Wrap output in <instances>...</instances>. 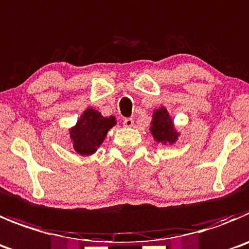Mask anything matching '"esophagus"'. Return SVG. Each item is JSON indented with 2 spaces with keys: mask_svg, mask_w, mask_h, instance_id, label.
<instances>
[{
  "mask_svg": "<svg viewBox=\"0 0 249 249\" xmlns=\"http://www.w3.org/2000/svg\"><path fill=\"white\" fill-rule=\"evenodd\" d=\"M133 123H134L133 118L127 117V118H124V120H123V126H124V127H132V126H133Z\"/></svg>",
  "mask_w": 249,
  "mask_h": 249,
  "instance_id": "1",
  "label": "esophagus"
}]
</instances>
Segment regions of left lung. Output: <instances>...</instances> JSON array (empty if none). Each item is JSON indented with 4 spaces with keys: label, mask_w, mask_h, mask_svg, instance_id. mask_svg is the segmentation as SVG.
<instances>
[{
    "label": "left lung",
    "mask_w": 249,
    "mask_h": 249,
    "mask_svg": "<svg viewBox=\"0 0 249 249\" xmlns=\"http://www.w3.org/2000/svg\"><path fill=\"white\" fill-rule=\"evenodd\" d=\"M150 124H152L150 133L157 142H160L163 144H166V143L173 144L177 142L179 133L174 128V123L165 107H159L158 109H154Z\"/></svg>",
    "instance_id": "8db88e82"
}]
</instances>
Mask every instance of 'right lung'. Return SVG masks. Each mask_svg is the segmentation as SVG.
I'll return each instance as SVG.
<instances>
[{"label":"right lung","instance_id":"right-lung-1","mask_svg":"<svg viewBox=\"0 0 249 249\" xmlns=\"http://www.w3.org/2000/svg\"><path fill=\"white\" fill-rule=\"evenodd\" d=\"M115 124V116L104 117L96 109L86 108L76 124L69 129L75 152L80 156L93 154L105 141L107 132Z\"/></svg>","mask_w":249,"mask_h":249}]
</instances>
